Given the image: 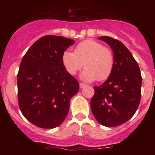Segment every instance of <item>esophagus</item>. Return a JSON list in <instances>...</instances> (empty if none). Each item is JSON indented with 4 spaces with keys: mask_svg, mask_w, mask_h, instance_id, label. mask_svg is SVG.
Wrapping results in <instances>:
<instances>
[{
    "mask_svg": "<svg viewBox=\"0 0 155 155\" xmlns=\"http://www.w3.org/2000/svg\"><path fill=\"white\" fill-rule=\"evenodd\" d=\"M85 86H86V84H84V83H80V87H81V88L85 87Z\"/></svg>",
    "mask_w": 155,
    "mask_h": 155,
    "instance_id": "obj_1",
    "label": "esophagus"
}]
</instances>
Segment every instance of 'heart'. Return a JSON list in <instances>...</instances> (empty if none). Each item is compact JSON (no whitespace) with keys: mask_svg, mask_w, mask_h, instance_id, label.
I'll use <instances>...</instances> for the list:
<instances>
[{"mask_svg":"<svg viewBox=\"0 0 155 155\" xmlns=\"http://www.w3.org/2000/svg\"><path fill=\"white\" fill-rule=\"evenodd\" d=\"M64 68L71 75L76 74L84 66L81 77L87 81H103L111 75L114 66L113 53L102 43L87 39L77 45L74 51H65L62 55Z\"/></svg>","mask_w":155,"mask_h":155,"instance_id":"heart-1","label":"heart"}]
</instances>
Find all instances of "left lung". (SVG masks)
Masks as SVG:
<instances>
[{
	"mask_svg": "<svg viewBox=\"0 0 155 155\" xmlns=\"http://www.w3.org/2000/svg\"><path fill=\"white\" fill-rule=\"evenodd\" d=\"M113 51L114 66L109 78L94 87L91 109L100 124L117 127L136 113L141 96L142 77L131 53L120 41L109 36L99 37Z\"/></svg>",
	"mask_w": 155,
	"mask_h": 155,
	"instance_id": "1",
	"label": "left lung"
}]
</instances>
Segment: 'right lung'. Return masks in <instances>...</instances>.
Returning <instances> with one entry per match:
<instances>
[{
	"label": "right lung",
	"instance_id": "obj_1",
	"mask_svg": "<svg viewBox=\"0 0 155 155\" xmlns=\"http://www.w3.org/2000/svg\"><path fill=\"white\" fill-rule=\"evenodd\" d=\"M74 40L57 35L41 37L28 50L18 73V100L25 118L36 127L53 129L68 115L79 83L67 72L62 55Z\"/></svg>",
	"mask_w": 155,
	"mask_h": 155
}]
</instances>
